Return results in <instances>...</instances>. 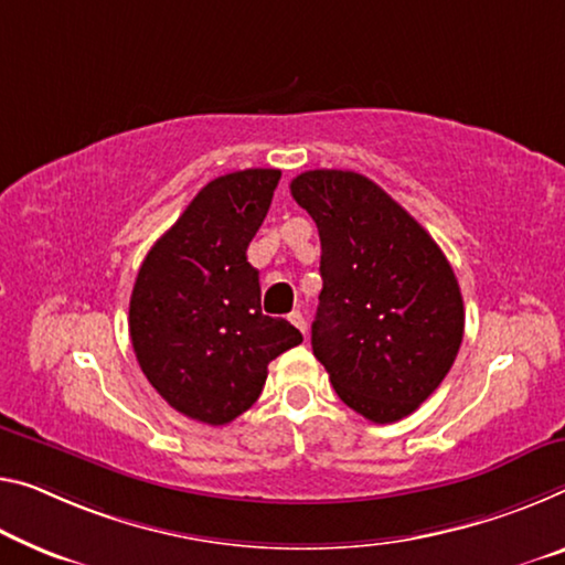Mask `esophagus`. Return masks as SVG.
<instances>
[{"mask_svg":"<svg viewBox=\"0 0 565 565\" xmlns=\"http://www.w3.org/2000/svg\"><path fill=\"white\" fill-rule=\"evenodd\" d=\"M288 320H290V323H292L295 328H298V331H300L302 335H306L308 328H306V318H302V312H300V310H292L290 316H288Z\"/></svg>","mask_w":565,"mask_h":565,"instance_id":"1","label":"esophagus"}]
</instances>
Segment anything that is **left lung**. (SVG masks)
<instances>
[{
    "label": "left lung",
    "mask_w": 565,
    "mask_h": 565,
    "mask_svg": "<svg viewBox=\"0 0 565 565\" xmlns=\"http://www.w3.org/2000/svg\"><path fill=\"white\" fill-rule=\"evenodd\" d=\"M290 194L320 234L312 353L335 394L392 424L434 394L457 359L465 306L452 265L414 216L355 171L316 169Z\"/></svg>",
    "instance_id": "8db88e82"
}]
</instances>
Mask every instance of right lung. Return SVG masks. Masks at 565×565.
I'll return each mask as SVG.
<instances>
[{
    "label": "right lung",
    "instance_id": "obj_1",
    "mask_svg": "<svg viewBox=\"0 0 565 565\" xmlns=\"http://www.w3.org/2000/svg\"><path fill=\"white\" fill-rule=\"evenodd\" d=\"M277 169L224 173L156 239L138 270L128 331L138 366L169 406L222 427L257 402L267 363L302 341L263 316L247 247L267 216Z\"/></svg>",
    "mask_w": 565,
    "mask_h": 565
}]
</instances>
